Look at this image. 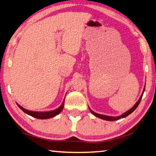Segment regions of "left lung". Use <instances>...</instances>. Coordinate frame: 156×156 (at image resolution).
Returning <instances> with one entry per match:
<instances>
[{
    "label": "left lung",
    "mask_w": 156,
    "mask_h": 156,
    "mask_svg": "<svg viewBox=\"0 0 156 156\" xmlns=\"http://www.w3.org/2000/svg\"><path fill=\"white\" fill-rule=\"evenodd\" d=\"M144 89H145V88H144V90H143V93H142L141 96L140 97V99H138V101L136 103V104L133 106V107L130 109V110H129L128 111H127L126 112L123 113L122 114H121V116H116V117H114V116H106V115H103V114H97L96 112H94L92 111L90 108H89L90 110L91 113L93 114V115H94L95 116L98 117V118H100L101 119H103V120H105V121H117V120H119L121 119H122V118H125V117H127L128 115H129V114L131 113H132L133 111H134L136 108H137V107L139 105V103H140V101L142 99V97H143V93L144 92Z\"/></svg>",
    "instance_id": "1"
}]
</instances>
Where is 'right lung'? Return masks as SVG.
<instances>
[{
	"mask_svg": "<svg viewBox=\"0 0 156 156\" xmlns=\"http://www.w3.org/2000/svg\"><path fill=\"white\" fill-rule=\"evenodd\" d=\"M64 101H65V98L64 101H63V103H62V105L59 106V107L56 109V110H51V111H48V112H34V111H30L28 110H26V109L23 108L22 106H20L19 104L17 105L19 108H20L22 110H23L24 113H26L28 115L31 116L34 118L36 119H48L52 118V117H54L57 116V114H59L60 112H61L62 110H63V108H64Z\"/></svg>",
	"mask_w": 156,
	"mask_h": 156,
	"instance_id": "obj_1",
	"label": "right lung"
}]
</instances>
